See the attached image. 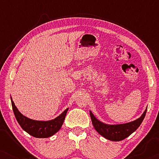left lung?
I'll return each instance as SVG.
<instances>
[{
    "mask_svg": "<svg viewBox=\"0 0 159 159\" xmlns=\"http://www.w3.org/2000/svg\"><path fill=\"white\" fill-rule=\"evenodd\" d=\"M147 108L140 118L131 122L121 125H107L101 122L95 118L90 111V115L93 127L98 133L107 140L111 141H121L127 138L140 127L146 114Z\"/></svg>",
    "mask_w": 159,
    "mask_h": 159,
    "instance_id": "8db88e82",
    "label": "left lung"
}]
</instances>
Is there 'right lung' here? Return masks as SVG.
I'll list each match as a JSON object with an SVG mask.
<instances>
[{
    "label": "right lung",
    "instance_id": "add662e5",
    "mask_svg": "<svg viewBox=\"0 0 159 159\" xmlns=\"http://www.w3.org/2000/svg\"><path fill=\"white\" fill-rule=\"evenodd\" d=\"M11 100L12 108L15 117L21 127L30 135L38 138H49L59 131L64 123L67 111L69 109V108H66L62 114L52 120L37 121L27 118V116L21 114L17 109L16 106H15L11 97Z\"/></svg>",
    "mask_w": 159,
    "mask_h": 159
}]
</instances>
